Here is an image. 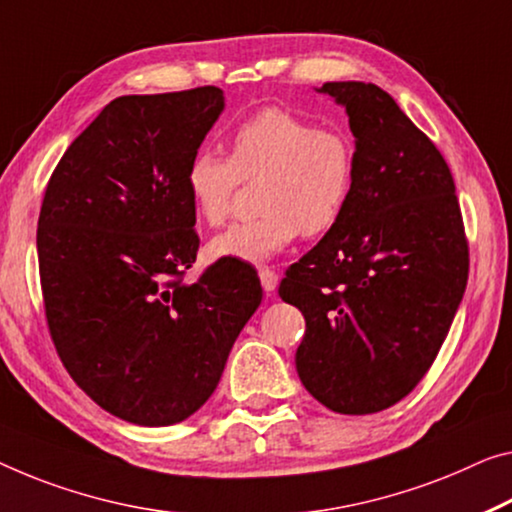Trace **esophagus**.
<instances>
[{"label": "esophagus", "instance_id": "34e87169", "mask_svg": "<svg viewBox=\"0 0 512 512\" xmlns=\"http://www.w3.org/2000/svg\"><path fill=\"white\" fill-rule=\"evenodd\" d=\"M258 277H261V286H263V290H265L267 295L277 290L279 274L274 272V270H270V267H261V270H258Z\"/></svg>", "mask_w": 512, "mask_h": 512}]
</instances>
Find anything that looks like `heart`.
Returning a JSON list of instances; mask_svg holds the SVG:
<instances>
[{"instance_id":"1","label":"heart","mask_w":512,"mask_h":512,"mask_svg":"<svg viewBox=\"0 0 512 512\" xmlns=\"http://www.w3.org/2000/svg\"><path fill=\"white\" fill-rule=\"evenodd\" d=\"M357 155L338 128H320L288 109L267 107L242 121L229 137V157L199 151L185 169V190L201 222L219 226L229 217L240 180L263 176V215L231 224L210 240L217 261L265 263L297 235L334 229L355 187Z\"/></svg>"}]
</instances>
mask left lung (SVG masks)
Listing matches in <instances>:
<instances>
[{
    "label": "left lung",
    "mask_w": 512,
    "mask_h": 512,
    "mask_svg": "<svg viewBox=\"0 0 512 512\" xmlns=\"http://www.w3.org/2000/svg\"><path fill=\"white\" fill-rule=\"evenodd\" d=\"M355 135L350 201L281 281L306 332L295 366L313 398L338 414L403 400L442 348L469 277L455 183L437 146L387 91L327 82Z\"/></svg>",
    "instance_id": "1"
}]
</instances>
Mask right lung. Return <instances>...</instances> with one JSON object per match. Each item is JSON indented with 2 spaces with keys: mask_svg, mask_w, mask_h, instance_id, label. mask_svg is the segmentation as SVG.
<instances>
[{
  "mask_svg": "<svg viewBox=\"0 0 512 512\" xmlns=\"http://www.w3.org/2000/svg\"><path fill=\"white\" fill-rule=\"evenodd\" d=\"M224 109L199 86L109 102L47 183L38 217L45 318L66 371L102 410L174 426L212 396L261 281L196 261L185 169Z\"/></svg>",
  "mask_w": 512,
  "mask_h": 512,
  "instance_id": "right-lung-1",
  "label": "right lung"
}]
</instances>
